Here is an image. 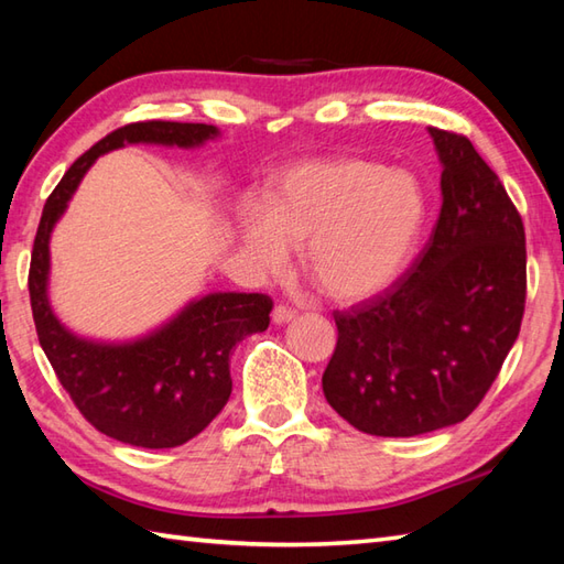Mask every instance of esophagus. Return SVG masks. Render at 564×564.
Returning <instances> with one entry per match:
<instances>
[{"mask_svg": "<svg viewBox=\"0 0 564 564\" xmlns=\"http://www.w3.org/2000/svg\"><path fill=\"white\" fill-rule=\"evenodd\" d=\"M271 319L275 322V325H289L291 319H295V310L285 307V305H275L271 313Z\"/></svg>", "mask_w": 564, "mask_h": 564, "instance_id": "esophagus-1", "label": "esophagus"}]
</instances>
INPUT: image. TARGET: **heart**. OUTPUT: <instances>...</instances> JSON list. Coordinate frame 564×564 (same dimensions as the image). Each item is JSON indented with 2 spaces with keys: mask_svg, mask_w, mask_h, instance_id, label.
Listing matches in <instances>:
<instances>
[{
  "mask_svg": "<svg viewBox=\"0 0 564 564\" xmlns=\"http://www.w3.org/2000/svg\"><path fill=\"white\" fill-rule=\"evenodd\" d=\"M426 215L406 170L339 158L291 166L267 206L247 203L239 237L249 267L279 271L303 242V267L334 301H364L398 279Z\"/></svg>",
  "mask_w": 564,
  "mask_h": 564,
  "instance_id": "heart-1",
  "label": "heart"
}]
</instances>
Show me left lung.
Masks as SVG:
<instances>
[{"mask_svg": "<svg viewBox=\"0 0 564 564\" xmlns=\"http://www.w3.org/2000/svg\"><path fill=\"white\" fill-rule=\"evenodd\" d=\"M441 213L422 254L390 289L334 313L322 376L334 412L370 436H419L482 402L519 337L525 232L499 176L465 135L429 128Z\"/></svg>", "mask_w": 564, "mask_h": 564, "instance_id": "left-lung-1", "label": "left lung"}]
</instances>
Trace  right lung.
Returning <instances> with one entry per match:
<instances>
[{
  "mask_svg": "<svg viewBox=\"0 0 564 564\" xmlns=\"http://www.w3.org/2000/svg\"><path fill=\"white\" fill-rule=\"evenodd\" d=\"M218 135L215 126L174 121L113 130L69 166L47 198L35 232L29 293L39 341L84 419L130 446L174 448L198 436L230 400V351L249 334L269 327L273 303L263 293H208L140 339H84L57 319L47 297L51 235L82 176L101 154L138 142L188 150Z\"/></svg>",
  "mask_w": 564,
  "mask_h": 564,
  "instance_id": "obj_1",
  "label": "right lung"
}]
</instances>
